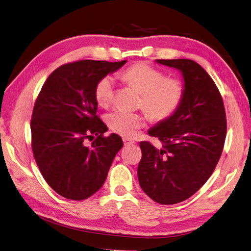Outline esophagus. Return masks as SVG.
<instances>
[{"label": "esophagus", "instance_id": "1", "mask_svg": "<svg viewBox=\"0 0 251 251\" xmlns=\"http://www.w3.org/2000/svg\"><path fill=\"white\" fill-rule=\"evenodd\" d=\"M123 140H124V143L126 144V146H127V144H133V143H135L133 140L128 139V138H124Z\"/></svg>", "mask_w": 251, "mask_h": 251}]
</instances>
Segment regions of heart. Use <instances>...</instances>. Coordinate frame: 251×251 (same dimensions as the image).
<instances>
[{
    "instance_id": "heart-1",
    "label": "heart",
    "mask_w": 251,
    "mask_h": 251,
    "mask_svg": "<svg viewBox=\"0 0 251 251\" xmlns=\"http://www.w3.org/2000/svg\"><path fill=\"white\" fill-rule=\"evenodd\" d=\"M120 78L141 92L139 107L146 110L151 120L160 123L178 111L185 96L184 82L177 77H166L163 71L147 63L132 65L121 72ZM95 100L108 107L115 97V80L110 75L100 79L95 87ZM111 130L124 137H132L146 126L143 113L114 110L105 116Z\"/></svg>"
}]
</instances>
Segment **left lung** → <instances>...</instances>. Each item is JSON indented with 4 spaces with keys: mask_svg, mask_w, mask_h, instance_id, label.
I'll use <instances>...</instances> for the list:
<instances>
[{
    "mask_svg": "<svg viewBox=\"0 0 251 251\" xmlns=\"http://www.w3.org/2000/svg\"><path fill=\"white\" fill-rule=\"evenodd\" d=\"M183 74L185 96L172 117L151 128L161 142L141 141L138 180L142 191L160 204L192 197L214 173L221 157L227 123L221 93L203 68L192 59H157Z\"/></svg>",
    "mask_w": 251,
    "mask_h": 251,
    "instance_id": "1",
    "label": "left lung"
}]
</instances>
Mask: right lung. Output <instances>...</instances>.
<instances>
[{
    "instance_id": "1",
    "label": "right lung",
    "mask_w": 251,
    "mask_h": 251,
    "mask_svg": "<svg viewBox=\"0 0 251 251\" xmlns=\"http://www.w3.org/2000/svg\"><path fill=\"white\" fill-rule=\"evenodd\" d=\"M125 64H65L49 75L36 98L30 123L33 156L44 179L64 198L79 201L95 194L124 146L116 134L103 136L108 126L96 115L94 92L100 78ZM87 139L94 140L90 146Z\"/></svg>"
}]
</instances>
